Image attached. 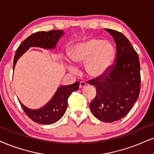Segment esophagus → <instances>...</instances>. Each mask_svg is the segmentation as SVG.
I'll use <instances>...</instances> for the list:
<instances>
[{"mask_svg":"<svg viewBox=\"0 0 154 154\" xmlns=\"http://www.w3.org/2000/svg\"><path fill=\"white\" fill-rule=\"evenodd\" d=\"M86 86V83L84 82V81H81L80 84H79V88H82L83 87H85Z\"/></svg>","mask_w":154,"mask_h":154,"instance_id":"1","label":"esophagus"}]
</instances>
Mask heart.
<instances>
[{"label": "heart", "mask_w": 154, "mask_h": 154, "mask_svg": "<svg viewBox=\"0 0 154 154\" xmlns=\"http://www.w3.org/2000/svg\"><path fill=\"white\" fill-rule=\"evenodd\" d=\"M116 56L113 45L103 40L90 38L73 45L69 53L75 64L85 63V70L90 77L100 78L111 69Z\"/></svg>", "instance_id": "obj_1"}]
</instances>
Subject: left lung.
<instances>
[{
  "mask_svg": "<svg viewBox=\"0 0 154 154\" xmlns=\"http://www.w3.org/2000/svg\"><path fill=\"white\" fill-rule=\"evenodd\" d=\"M105 30L116 44L115 63L105 75L88 81L96 89L90 109L98 120L111 123L126 116L137 100L141 73L138 55L128 38L121 32Z\"/></svg>",
  "mask_w": 154,
  "mask_h": 154,
  "instance_id": "1",
  "label": "left lung"
}]
</instances>
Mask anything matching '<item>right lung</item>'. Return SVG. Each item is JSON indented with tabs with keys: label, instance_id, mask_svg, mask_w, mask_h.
Masks as SVG:
<instances>
[{
	"label": "right lung",
	"instance_id": "add662e5",
	"mask_svg": "<svg viewBox=\"0 0 154 154\" xmlns=\"http://www.w3.org/2000/svg\"><path fill=\"white\" fill-rule=\"evenodd\" d=\"M61 30H52L45 32L40 31L33 33L25 39L17 49L13 60V69L17 60L30 47H41L43 48H54L60 38L63 35ZM79 82H75L68 86H63L58 88L54 97L41 109L32 110L26 107L21 102L20 106L26 114L34 122L41 124H52L63 116L68 105V98L72 93L79 89Z\"/></svg>",
	"mask_w": 154,
	"mask_h": 154
}]
</instances>
